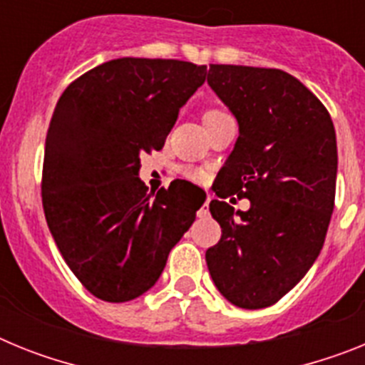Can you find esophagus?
<instances>
[{
  "label": "esophagus",
  "mask_w": 365,
  "mask_h": 365,
  "mask_svg": "<svg viewBox=\"0 0 365 365\" xmlns=\"http://www.w3.org/2000/svg\"><path fill=\"white\" fill-rule=\"evenodd\" d=\"M208 202H210V199H206L205 205H202L201 208H199L197 217H208V215H210V212H208Z\"/></svg>",
  "instance_id": "esophagus-1"
}]
</instances>
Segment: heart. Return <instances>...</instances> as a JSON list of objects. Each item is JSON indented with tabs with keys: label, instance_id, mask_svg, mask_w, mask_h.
Here are the masks:
<instances>
[{
	"label": "heart",
	"instance_id": "obj_1",
	"mask_svg": "<svg viewBox=\"0 0 365 365\" xmlns=\"http://www.w3.org/2000/svg\"><path fill=\"white\" fill-rule=\"evenodd\" d=\"M219 113H222V111H217V109H212V111H206L205 113V117H210V115H219ZM186 175L190 177V179H193V180H202V173L201 172H197V170H188V173H186Z\"/></svg>",
	"mask_w": 365,
	"mask_h": 365
}]
</instances>
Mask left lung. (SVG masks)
<instances>
[{
	"label": "left lung",
	"mask_w": 365,
	"mask_h": 365,
	"mask_svg": "<svg viewBox=\"0 0 365 365\" xmlns=\"http://www.w3.org/2000/svg\"><path fill=\"white\" fill-rule=\"evenodd\" d=\"M208 86L240 124L210 202L221 240L206 250L215 287L235 307L274 305L324 247L336 190V133L325 106L279 69L217 66ZM232 192L251 208L234 212Z\"/></svg>",
	"instance_id": "left-lung-1"
}]
</instances>
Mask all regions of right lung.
Here are the masks:
<instances>
[{
    "instance_id": "add662e5",
    "label": "right lung",
    "mask_w": 365,
    "mask_h": 365,
    "mask_svg": "<svg viewBox=\"0 0 365 365\" xmlns=\"http://www.w3.org/2000/svg\"><path fill=\"white\" fill-rule=\"evenodd\" d=\"M206 66L117 58L62 93L45 138L41 202L58 250L87 291L111 303L151 289L205 193L186 180L150 193L140 153L163 150Z\"/></svg>"
}]
</instances>
